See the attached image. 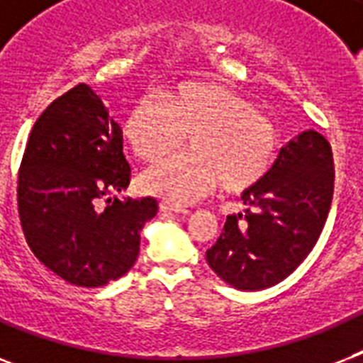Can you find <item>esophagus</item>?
<instances>
[{
	"mask_svg": "<svg viewBox=\"0 0 363 363\" xmlns=\"http://www.w3.org/2000/svg\"><path fill=\"white\" fill-rule=\"evenodd\" d=\"M160 211H162V213H175V215H186L188 213L184 207H179V205L171 203V201H162V203H160Z\"/></svg>",
	"mask_w": 363,
	"mask_h": 363,
	"instance_id": "obj_1",
	"label": "esophagus"
}]
</instances>
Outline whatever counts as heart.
Returning <instances> with one entry per match:
<instances>
[{"mask_svg":"<svg viewBox=\"0 0 363 363\" xmlns=\"http://www.w3.org/2000/svg\"><path fill=\"white\" fill-rule=\"evenodd\" d=\"M190 152L147 169L139 184L175 205L192 203L222 182L242 192L267 175L277 152L275 128L247 99L216 82L165 86L158 98L137 99L122 121V137L143 162H156L181 147Z\"/></svg>","mask_w":363,"mask_h":363,"instance_id":"obj_1","label":"heart"}]
</instances>
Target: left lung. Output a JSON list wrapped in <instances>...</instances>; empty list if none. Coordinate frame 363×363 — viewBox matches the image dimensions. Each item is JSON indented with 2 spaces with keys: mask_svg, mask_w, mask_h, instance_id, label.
<instances>
[{
  "mask_svg": "<svg viewBox=\"0 0 363 363\" xmlns=\"http://www.w3.org/2000/svg\"><path fill=\"white\" fill-rule=\"evenodd\" d=\"M333 156L318 131L281 148L267 175L241 194L245 213L226 218L207 264L238 290H264L286 279L316 245L333 198Z\"/></svg>",
  "mask_w": 363,
  "mask_h": 363,
  "instance_id": "1",
  "label": "left lung"
}]
</instances>
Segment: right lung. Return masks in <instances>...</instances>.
Returning a JSON list of instances; mask_svg holds the SVG:
<instances>
[{"label": "right lung", "mask_w": 363, "mask_h": 363, "mask_svg": "<svg viewBox=\"0 0 363 363\" xmlns=\"http://www.w3.org/2000/svg\"><path fill=\"white\" fill-rule=\"evenodd\" d=\"M128 184L122 130L98 94L79 84L54 99L31 128L18 171L31 252L75 286L121 279L139 256L145 222L158 213L154 198H116Z\"/></svg>", "instance_id": "obj_1"}]
</instances>
